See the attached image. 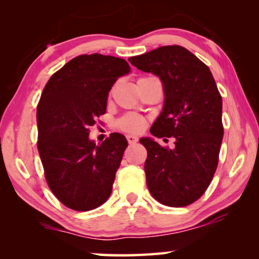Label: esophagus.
Instances as JSON below:
<instances>
[{
	"instance_id": "obj_1",
	"label": "esophagus",
	"mask_w": 259,
	"mask_h": 259,
	"mask_svg": "<svg viewBox=\"0 0 259 259\" xmlns=\"http://www.w3.org/2000/svg\"><path fill=\"white\" fill-rule=\"evenodd\" d=\"M126 139H127V141H128L130 145H132V144H136V143H137V141H138V137L133 136V134H127Z\"/></svg>"
}]
</instances>
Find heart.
I'll return each instance as SVG.
<instances>
[{
  "label": "heart",
  "instance_id": "heart-1",
  "mask_svg": "<svg viewBox=\"0 0 259 259\" xmlns=\"http://www.w3.org/2000/svg\"><path fill=\"white\" fill-rule=\"evenodd\" d=\"M145 126V119L138 114H126L116 121V127L123 132L137 133Z\"/></svg>",
  "mask_w": 259,
  "mask_h": 259
}]
</instances>
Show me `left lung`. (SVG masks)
Listing matches in <instances>:
<instances>
[{"label":"left lung","mask_w":259,"mask_h":259,"mask_svg":"<svg viewBox=\"0 0 259 259\" xmlns=\"http://www.w3.org/2000/svg\"><path fill=\"white\" fill-rule=\"evenodd\" d=\"M128 61L160 77L165 104L150 132L175 138L173 148L140 139L147 150L148 191L167 206H187L203 196L217 169L224 134L222 95L210 68L182 46H162Z\"/></svg>","instance_id":"obj_1"}]
</instances>
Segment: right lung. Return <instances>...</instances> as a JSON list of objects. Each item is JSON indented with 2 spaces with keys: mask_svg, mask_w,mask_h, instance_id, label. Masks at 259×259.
I'll list each match as a JSON object with an SVG mask.
<instances>
[{
  "mask_svg": "<svg viewBox=\"0 0 259 259\" xmlns=\"http://www.w3.org/2000/svg\"><path fill=\"white\" fill-rule=\"evenodd\" d=\"M126 60L79 55L53 74L37 105V150L54 196L75 211H90L108 199L127 147L112 133L100 145L90 128L106 113L108 92L130 73Z\"/></svg>",
  "mask_w": 259,
  "mask_h": 259,
  "instance_id": "1",
  "label": "right lung"
}]
</instances>
